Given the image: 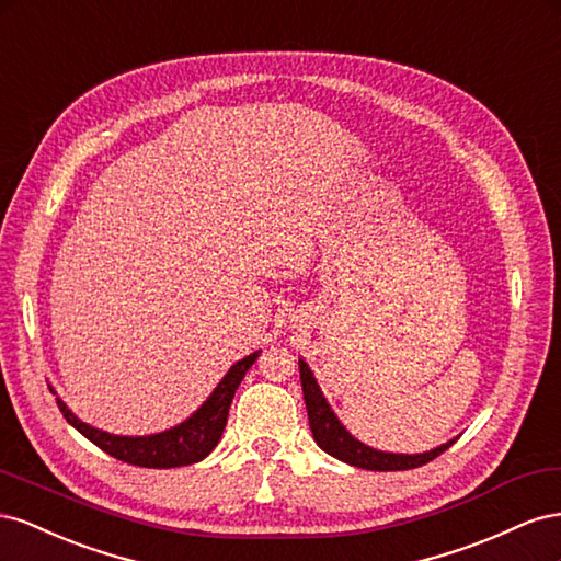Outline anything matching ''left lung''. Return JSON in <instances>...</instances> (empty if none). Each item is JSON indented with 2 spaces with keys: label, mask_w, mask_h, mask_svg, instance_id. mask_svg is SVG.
I'll list each match as a JSON object with an SVG mask.
<instances>
[{
  "label": "left lung",
  "mask_w": 561,
  "mask_h": 561,
  "mask_svg": "<svg viewBox=\"0 0 561 561\" xmlns=\"http://www.w3.org/2000/svg\"><path fill=\"white\" fill-rule=\"evenodd\" d=\"M298 366H300L302 397H306L312 437H314L319 449H324L329 456L347 462V466H355L362 470H374V472H394V470L421 468V466H425V462L442 456L458 439V437L449 439L446 444L437 446V449L425 451V454H388V451L371 449V446H366L359 439L352 437L345 430V425L339 421V415L333 413L322 390H319L310 366L302 359H298Z\"/></svg>",
  "instance_id": "1"
}]
</instances>
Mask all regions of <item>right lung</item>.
Wrapping results in <instances>:
<instances>
[{"label": "right lung", "mask_w": 561, "mask_h": 561, "mask_svg": "<svg viewBox=\"0 0 561 561\" xmlns=\"http://www.w3.org/2000/svg\"><path fill=\"white\" fill-rule=\"evenodd\" d=\"M259 355L261 350L251 352L249 357L232 364L230 371L222 376L216 390L209 394V399H206V402L192 413L187 421L148 437L110 435V432H103L99 427H91L84 421H79L62 399L56 397V404L75 430L82 432L89 442H93L99 449H103L112 458L129 462V466L157 468V470L192 466V462L204 460L216 449V444L228 423V411L232 404L234 390L239 388V382L244 380V374L251 369V364L259 359Z\"/></svg>", "instance_id": "obj_1"}]
</instances>
